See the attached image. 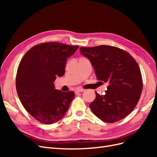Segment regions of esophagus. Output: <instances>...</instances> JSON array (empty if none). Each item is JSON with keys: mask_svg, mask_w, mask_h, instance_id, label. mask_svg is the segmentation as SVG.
<instances>
[{"mask_svg": "<svg viewBox=\"0 0 157 157\" xmlns=\"http://www.w3.org/2000/svg\"><path fill=\"white\" fill-rule=\"evenodd\" d=\"M84 89H80V88H77V89L75 90V94H78V93H79V92H84Z\"/></svg>", "mask_w": 157, "mask_h": 157, "instance_id": "obj_1", "label": "esophagus"}]
</instances>
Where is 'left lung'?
<instances>
[{
  "mask_svg": "<svg viewBox=\"0 0 157 157\" xmlns=\"http://www.w3.org/2000/svg\"><path fill=\"white\" fill-rule=\"evenodd\" d=\"M98 80L108 82L105 95L96 92L90 104L93 113L102 121L113 123L127 117L140 98L143 81L138 64L129 53L115 46L80 47Z\"/></svg>",
  "mask_w": 157,
  "mask_h": 157,
  "instance_id": "left-lung-1",
  "label": "left lung"
}]
</instances>
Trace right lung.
<instances>
[{
    "label": "right lung",
    "mask_w": 157,
    "mask_h": 157,
    "mask_svg": "<svg viewBox=\"0 0 157 157\" xmlns=\"http://www.w3.org/2000/svg\"><path fill=\"white\" fill-rule=\"evenodd\" d=\"M78 48L45 42L33 46L21 59L16 75L17 93L25 110L40 122L54 124L68 111L75 92L56 90L54 82L64 75L67 58Z\"/></svg>",
    "instance_id": "1"
}]
</instances>
